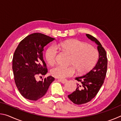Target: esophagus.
<instances>
[{"label": "esophagus", "mask_w": 121, "mask_h": 121, "mask_svg": "<svg viewBox=\"0 0 121 121\" xmlns=\"http://www.w3.org/2000/svg\"><path fill=\"white\" fill-rule=\"evenodd\" d=\"M58 81H59V82H61L62 83H63V84L66 83L67 82V79H59Z\"/></svg>", "instance_id": "obj_1"}]
</instances>
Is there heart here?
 Returning <instances> with one entry per match:
<instances>
[{"instance_id": "heart-1", "label": "heart", "mask_w": 121, "mask_h": 121, "mask_svg": "<svg viewBox=\"0 0 121 121\" xmlns=\"http://www.w3.org/2000/svg\"><path fill=\"white\" fill-rule=\"evenodd\" d=\"M58 47L72 55L70 64L73 66L57 65L51 70V74L58 78L64 79L72 76L76 73H87L92 69L97 62L99 52L93 46L78 39H71L59 44ZM58 50L54 45L50 46L46 51V58L50 65L56 63Z\"/></svg>"}]
</instances>
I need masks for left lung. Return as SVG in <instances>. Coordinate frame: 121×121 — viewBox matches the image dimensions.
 Here are the masks:
<instances>
[{"label": "left lung", "instance_id": "left-lung-1", "mask_svg": "<svg viewBox=\"0 0 121 121\" xmlns=\"http://www.w3.org/2000/svg\"><path fill=\"white\" fill-rule=\"evenodd\" d=\"M87 37L97 45L99 59L97 64L85 75L75 78L78 82L74 92L68 95L73 103L81 105L89 102L95 97L105 80L107 69V58L106 51L97 39L89 34Z\"/></svg>", "mask_w": 121, "mask_h": 121}]
</instances>
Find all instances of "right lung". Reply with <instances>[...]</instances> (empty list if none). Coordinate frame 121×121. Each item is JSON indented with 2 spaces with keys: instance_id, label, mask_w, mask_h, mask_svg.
<instances>
[{
  "instance_id": "obj_1",
  "label": "right lung",
  "mask_w": 121,
  "mask_h": 121,
  "mask_svg": "<svg viewBox=\"0 0 121 121\" xmlns=\"http://www.w3.org/2000/svg\"><path fill=\"white\" fill-rule=\"evenodd\" d=\"M54 39L34 33L21 40L15 51L12 61L14 81L20 93L26 99L36 101L43 97L54 81L51 76L39 81L36 78L48 73L43 53L44 47Z\"/></svg>"
}]
</instances>
